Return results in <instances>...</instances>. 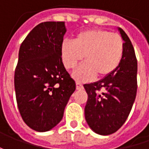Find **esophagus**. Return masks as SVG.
<instances>
[{"mask_svg":"<svg viewBox=\"0 0 149 149\" xmlns=\"http://www.w3.org/2000/svg\"><path fill=\"white\" fill-rule=\"evenodd\" d=\"M76 89H79V90L83 89H84L83 84H82L81 83H79V82H76Z\"/></svg>","mask_w":149,"mask_h":149,"instance_id":"1","label":"esophagus"}]
</instances>
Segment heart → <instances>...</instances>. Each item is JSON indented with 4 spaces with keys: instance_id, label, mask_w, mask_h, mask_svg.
Wrapping results in <instances>:
<instances>
[{
    "instance_id": "1",
    "label": "heart",
    "mask_w": 149,
    "mask_h": 149,
    "mask_svg": "<svg viewBox=\"0 0 149 149\" xmlns=\"http://www.w3.org/2000/svg\"><path fill=\"white\" fill-rule=\"evenodd\" d=\"M61 59L67 70H73L83 60L85 63L73 73L79 81L89 80L96 75L104 78L111 74L123 60L124 43L118 34L103 29L79 32L73 41L61 44Z\"/></svg>"
}]
</instances>
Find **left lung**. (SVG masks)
<instances>
[{
  "label": "left lung",
  "instance_id": "left-lung-1",
  "mask_svg": "<svg viewBox=\"0 0 149 149\" xmlns=\"http://www.w3.org/2000/svg\"><path fill=\"white\" fill-rule=\"evenodd\" d=\"M124 40L123 60L111 74L100 81L84 84L88 94L84 108L86 122L101 135L115 133L125 123L137 94L138 63L129 36L118 29Z\"/></svg>",
  "mask_w": 149,
  "mask_h": 149
}]
</instances>
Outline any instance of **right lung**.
I'll list each match as a JSON object with an SVG mask.
<instances>
[{
	"instance_id": "add662e5",
	"label": "right lung",
	"mask_w": 149,
	"mask_h": 149,
	"mask_svg": "<svg viewBox=\"0 0 149 149\" xmlns=\"http://www.w3.org/2000/svg\"><path fill=\"white\" fill-rule=\"evenodd\" d=\"M64 21H45L36 26L21 43L15 70L17 106L24 122L38 132L60 123L75 82L61 59Z\"/></svg>"
}]
</instances>
